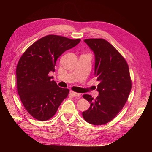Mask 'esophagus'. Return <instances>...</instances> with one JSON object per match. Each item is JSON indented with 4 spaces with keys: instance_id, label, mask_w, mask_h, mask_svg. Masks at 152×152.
I'll list each match as a JSON object with an SVG mask.
<instances>
[{
    "instance_id": "esophagus-1",
    "label": "esophagus",
    "mask_w": 152,
    "mask_h": 152,
    "mask_svg": "<svg viewBox=\"0 0 152 152\" xmlns=\"http://www.w3.org/2000/svg\"><path fill=\"white\" fill-rule=\"evenodd\" d=\"M70 95H72V96H75V97H77V98H80V96H81V95H80V93L74 92V91H71L70 92Z\"/></svg>"
}]
</instances>
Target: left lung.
Returning a JSON list of instances; mask_svg holds the SVG:
<instances>
[{
  "label": "left lung",
  "mask_w": 152,
  "mask_h": 152,
  "mask_svg": "<svg viewBox=\"0 0 152 152\" xmlns=\"http://www.w3.org/2000/svg\"><path fill=\"white\" fill-rule=\"evenodd\" d=\"M84 42L95 53L94 75L100 83L95 99L83 95L91 105L82 115L89 124L104 125L118 114L127 101L132 87L129 69L125 58L108 41L89 38Z\"/></svg>",
  "instance_id": "obj_1"
}]
</instances>
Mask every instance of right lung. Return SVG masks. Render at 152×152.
Here are the masks:
<instances>
[{"mask_svg":"<svg viewBox=\"0 0 152 152\" xmlns=\"http://www.w3.org/2000/svg\"><path fill=\"white\" fill-rule=\"evenodd\" d=\"M80 40L47 35L28 47L19 59L16 67L18 93L25 108L37 120L52 118L69 95V89L59 88L49 73L55 71L61 54Z\"/></svg>","mask_w":152,"mask_h":152,"instance_id":"add662e5","label":"right lung"}]
</instances>
